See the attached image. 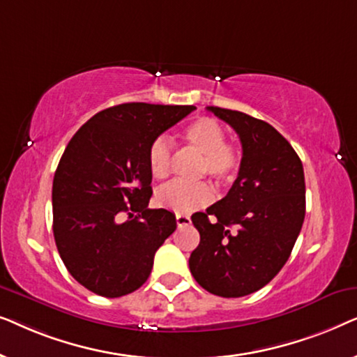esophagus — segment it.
<instances>
[{
	"mask_svg": "<svg viewBox=\"0 0 357 357\" xmlns=\"http://www.w3.org/2000/svg\"><path fill=\"white\" fill-rule=\"evenodd\" d=\"M175 221H177L178 227H182V226H188V224L192 222V219H190V216H187V214H177V216H175Z\"/></svg>",
	"mask_w": 357,
	"mask_h": 357,
	"instance_id": "1",
	"label": "esophagus"
}]
</instances>
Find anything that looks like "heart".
Wrapping results in <instances>:
<instances>
[{"mask_svg": "<svg viewBox=\"0 0 357 357\" xmlns=\"http://www.w3.org/2000/svg\"><path fill=\"white\" fill-rule=\"evenodd\" d=\"M183 143L202 155L199 175H208L218 183H227L236 178L242 164V153L236 144L226 141V130L209 116H198L182 131ZM172 160V146L164 136L155 138L148 149L149 172L154 178L167 177ZM213 192L206 183L170 182L155 192V203L160 208L177 214H188L206 206Z\"/></svg>", "mask_w": 357, "mask_h": 357, "instance_id": "b5f03b06", "label": "heart"}]
</instances>
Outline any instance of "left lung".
Instances as JSON below:
<instances>
[{"label":"left lung","instance_id":"8db88e82","mask_svg":"<svg viewBox=\"0 0 357 357\" xmlns=\"http://www.w3.org/2000/svg\"><path fill=\"white\" fill-rule=\"evenodd\" d=\"M242 143V164L226 197L195 213L199 243L190 271L214 296L242 297L261 289L289 258L305 216V180L292 146L266 121L208 107Z\"/></svg>","mask_w":357,"mask_h":357}]
</instances>
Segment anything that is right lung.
Returning <instances> with one entry per match:
<instances>
[{
	"mask_svg": "<svg viewBox=\"0 0 357 357\" xmlns=\"http://www.w3.org/2000/svg\"><path fill=\"white\" fill-rule=\"evenodd\" d=\"M195 109L120 104L96 114L68 143L53 177V236L68 271L94 294L121 297L143 286L155 252L177 229L174 213L148 208V149Z\"/></svg>",
	"mask_w": 357,
	"mask_h": 357,
	"instance_id": "1",
	"label": "right lung"
}]
</instances>
